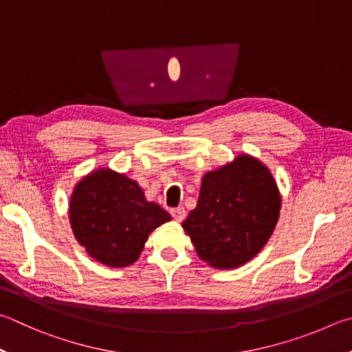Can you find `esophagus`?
<instances>
[{"instance_id":"esophagus-1","label":"esophagus","mask_w":352,"mask_h":352,"mask_svg":"<svg viewBox=\"0 0 352 352\" xmlns=\"http://www.w3.org/2000/svg\"><path fill=\"white\" fill-rule=\"evenodd\" d=\"M170 215L172 219H174L175 221H183L184 217H186V210H184V208H177V209H172L170 210Z\"/></svg>"}]
</instances>
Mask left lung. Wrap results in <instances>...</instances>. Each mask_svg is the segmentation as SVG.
<instances>
[{"mask_svg":"<svg viewBox=\"0 0 352 352\" xmlns=\"http://www.w3.org/2000/svg\"><path fill=\"white\" fill-rule=\"evenodd\" d=\"M280 208L282 195L267 166L240 154L203 175L197 206L182 226L203 261L234 270L263 249Z\"/></svg>","mask_w":352,"mask_h":352,"instance_id":"1","label":"left lung"}]
</instances>
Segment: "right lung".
Wrapping results in <instances>:
<instances>
[{"label":"right lung","instance_id":"obj_1","mask_svg":"<svg viewBox=\"0 0 352 352\" xmlns=\"http://www.w3.org/2000/svg\"><path fill=\"white\" fill-rule=\"evenodd\" d=\"M169 220L164 209L146 200L135 180L111 168H98L82 177L69 201V221L76 241L109 267L137 261L149 234Z\"/></svg>","mask_w":352,"mask_h":352}]
</instances>
